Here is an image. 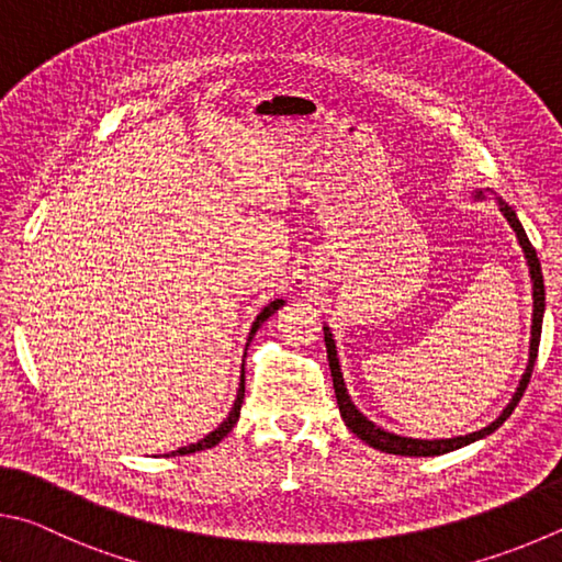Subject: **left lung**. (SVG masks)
Instances as JSON below:
<instances>
[{
	"instance_id": "left-lung-1",
	"label": "left lung",
	"mask_w": 562,
	"mask_h": 562,
	"mask_svg": "<svg viewBox=\"0 0 562 562\" xmlns=\"http://www.w3.org/2000/svg\"><path fill=\"white\" fill-rule=\"evenodd\" d=\"M488 194L496 196L498 202V210L501 214L506 216V222L510 224V229L516 232V239L520 244V249H524L526 256V263H528V276H530V283H533V318H530V346H528V362H526V370L524 375L518 380V387L514 395H510L508 405L501 409V415L486 425L484 429L479 431H471V435L464 437H451V439H415V437H402L395 435V431H387L382 429L375 422L368 419L362 412L356 407V402L350 400V392L346 385V378H342V370H340V358H338V348H336V338H333V330L330 326L323 323V333H326V350H328V366H330V375H333V387H336V400H338V409H340V417L346 422L348 429L352 435L360 437L366 445H370L372 449H380L385 451V454H397V457H439V454H449V451L461 449L467 445H474V441L484 439L488 435H494V431L504 425V422L510 417V412L516 409V405L524 397V392L530 382V372H533L536 366V358H538V342H540V330H543V313H546V286H543V271H540V261H538V254L533 246L528 241V234L524 229V224L518 222V214L514 206L508 202H504V196H498L494 190H476L471 194V200L474 202H484L488 200Z\"/></svg>"
}]
</instances>
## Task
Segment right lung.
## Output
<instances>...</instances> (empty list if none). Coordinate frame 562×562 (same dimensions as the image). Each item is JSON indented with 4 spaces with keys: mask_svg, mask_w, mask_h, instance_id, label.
Instances as JSON below:
<instances>
[{
    "mask_svg": "<svg viewBox=\"0 0 562 562\" xmlns=\"http://www.w3.org/2000/svg\"><path fill=\"white\" fill-rule=\"evenodd\" d=\"M286 306V299H276V301H271V303H266V306L261 308V313L259 316H256V321L251 323V330H249V338H246V348H249V342H251V338L256 336V330L261 328V323L266 321V318H271L276 311L279 308H283ZM244 358H246V352H244ZM241 402H244V366H241V380H239V390H236V400H234V405H232V409H229V415H226L224 419H222V425H216V429L214 431H210V435L206 437H202V439H196L194 445H187V447H180L177 451H170V454L167 457H184V454H194V451H202V449H212V447H216L220 445V441L229 435V431L234 429V425L236 422H239V412H241Z\"/></svg>",
    "mask_w": 562,
    "mask_h": 562,
    "instance_id": "add662e5",
    "label": "right lung"
}]
</instances>
